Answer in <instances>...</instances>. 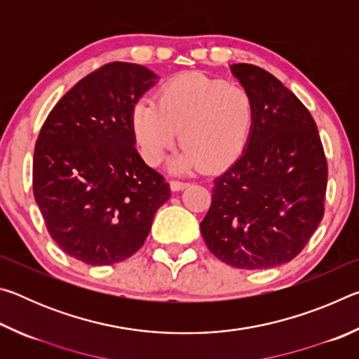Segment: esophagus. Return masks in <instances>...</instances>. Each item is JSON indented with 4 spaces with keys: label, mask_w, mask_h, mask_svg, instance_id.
Here are the masks:
<instances>
[{
    "label": "esophagus",
    "mask_w": 359,
    "mask_h": 359,
    "mask_svg": "<svg viewBox=\"0 0 359 359\" xmlns=\"http://www.w3.org/2000/svg\"><path fill=\"white\" fill-rule=\"evenodd\" d=\"M187 187H188L187 182H180V180H172L171 182V190L172 191H180V190H184V188H187Z\"/></svg>",
    "instance_id": "34e87169"
}]
</instances>
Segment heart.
<instances>
[{
    "instance_id": "b5f03b06",
    "label": "heart",
    "mask_w": 359,
    "mask_h": 359,
    "mask_svg": "<svg viewBox=\"0 0 359 359\" xmlns=\"http://www.w3.org/2000/svg\"><path fill=\"white\" fill-rule=\"evenodd\" d=\"M253 123L252 100L239 85L203 74H184L144 96L131 112V130L142 158L160 165L177 141L175 172L229 165L244 150Z\"/></svg>"
}]
</instances>
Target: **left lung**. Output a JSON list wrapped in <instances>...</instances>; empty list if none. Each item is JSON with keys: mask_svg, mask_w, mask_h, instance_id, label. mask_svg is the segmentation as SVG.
<instances>
[{"mask_svg": "<svg viewBox=\"0 0 359 359\" xmlns=\"http://www.w3.org/2000/svg\"><path fill=\"white\" fill-rule=\"evenodd\" d=\"M252 100L245 150L214 180L201 222L205 245L239 269H267L301 253L325 214L327 163L315 120L293 92L255 65H231Z\"/></svg>", "mask_w": 359, "mask_h": 359, "instance_id": "left-lung-1", "label": "left lung"}]
</instances>
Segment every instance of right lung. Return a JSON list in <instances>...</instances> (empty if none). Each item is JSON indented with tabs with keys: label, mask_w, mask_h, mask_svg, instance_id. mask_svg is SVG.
I'll use <instances>...</instances> for the list:
<instances>
[{
	"label": "right lung",
	"mask_w": 359,
	"mask_h": 359,
	"mask_svg": "<svg viewBox=\"0 0 359 359\" xmlns=\"http://www.w3.org/2000/svg\"><path fill=\"white\" fill-rule=\"evenodd\" d=\"M158 76L114 62L79 81L48 114L33 156V193L48 234L82 263L135 255L169 184L136 150L131 112Z\"/></svg>",
	"instance_id": "obj_1"
}]
</instances>
